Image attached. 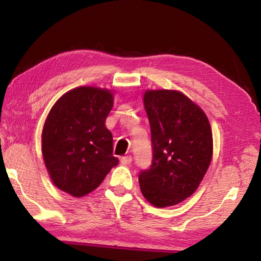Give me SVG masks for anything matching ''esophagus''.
I'll return each instance as SVG.
<instances>
[{"instance_id": "esophagus-1", "label": "esophagus", "mask_w": 261, "mask_h": 261, "mask_svg": "<svg viewBox=\"0 0 261 261\" xmlns=\"http://www.w3.org/2000/svg\"><path fill=\"white\" fill-rule=\"evenodd\" d=\"M131 162H132V158H131V155H127V156H123V158H121V163H122V165L127 166V165H130Z\"/></svg>"}]
</instances>
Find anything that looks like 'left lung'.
Segmentation results:
<instances>
[{"instance_id": "8db88e82", "label": "left lung", "mask_w": 261, "mask_h": 261, "mask_svg": "<svg viewBox=\"0 0 261 261\" xmlns=\"http://www.w3.org/2000/svg\"><path fill=\"white\" fill-rule=\"evenodd\" d=\"M144 106L152 134L153 160L139 174L140 191L155 207L175 206L192 196L213 156L208 118L175 90H147Z\"/></svg>"}]
</instances>
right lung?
I'll use <instances>...</instances> for the list:
<instances>
[{
    "instance_id": "right-lung-1",
    "label": "right lung",
    "mask_w": 261,
    "mask_h": 261,
    "mask_svg": "<svg viewBox=\"0 0 261 261\" xmlns=\"http://www.w3.org/2000/svg\"><path fill=\"white\" fill-rule=\"evenodd\" d=\"M113 105V91L81 86L62 95L49 110L41 151L51 182L61 191L86 196L118 165L113 135L106 127Z\"/></svg>"
}]
</instances>
